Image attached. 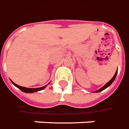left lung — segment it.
Instances as JSON below:
<instances>
[{
  "label": "left lung",
  "instance_id": "8db88e82",
  "mask_svg": "<svg viewBox=\"0 0 129 129\" xmlns=\"http://www.w3.org/2000/svg\"><path fill=\"white\" fill-rule=\"evenodd\" d=\"M117 71H116L115 72V75L113 76V77L110 79V81H109L108 83H107L105 85H104V86L102 87L101 88H100V89H99L98 90H96V91H95V92H101V91H103L104 89H106L107 87H108L110 86V85L111 84L113 83V81H115V78L116 76H117Z\"/></svg>",
  "mask_w": 129,
  "mask_h": 129
}]
</instances>
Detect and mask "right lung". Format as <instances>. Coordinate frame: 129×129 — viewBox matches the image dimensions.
Listing matches in <instances>:
<instances>
[{"instance_id":"1","label":"right lung","mask_w":129,"mask_h":129,"mask_svg":"<svg viewBox=\"0 0 129 129\" xmlns=\"http://www.w3.org/2000/svg\"><path fill=\"white\" fill-rule=\"evenodd\" d=\"M12 84H13L14 85H15L16 87H18L19 89H21L22 92H25V93H33V92H38V91H40V90H42V89H44V88H45L47 86V85H45V86H43L42 87H37V88H28V87H24L18 85H16V83H14L13 81H12Z\"/></svg>"}]
</instances>
